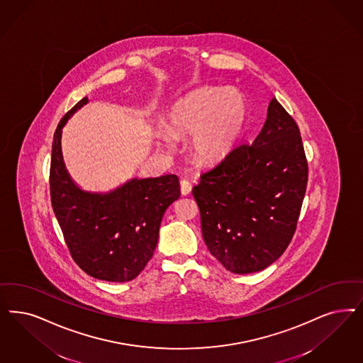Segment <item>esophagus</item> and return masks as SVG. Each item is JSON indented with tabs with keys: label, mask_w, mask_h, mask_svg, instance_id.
<instances>
[{
	"label": "esophagus",
	"mask_w": 363,
	"mask_h": 363,
	"mask_svg": "<svg viewBox=\"0 0 363 363\" xmlns=\"http://www.w3.org/2000/svg\"><path fill=\"white\" fill-rule=\"evenodd\" d=\"M191 191V184L186 181V179H182L181 181V193L182 196H189Z\"/></svg>",
	"instance_id": "obj_1"
}]
</instances>
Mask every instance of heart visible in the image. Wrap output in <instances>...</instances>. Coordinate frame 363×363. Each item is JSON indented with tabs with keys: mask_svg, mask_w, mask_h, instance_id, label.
I'll list each match as a JSON object with an SVG mask.
<instances>
[{
	"mask_svg": "<svg viewBox=\"0 0 363 363\" xmlns=\"http://www.w3.org/2000/svg\"><path fill=\"white\" fill-rule=\"evenodd\" d=\"M247 113V99L238 89L201 88L175 103L167 128L177 138L193 135L190 149L199 162H217L238 143Z\"/></svg>",
	"mask_w": 363,
	"mask_h": 363,
	"instance_id": "obj_1",
	"label": "heart"
}]
</instances>
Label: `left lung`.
Returning a JSON list of instances; mask_svg holds the SVG:
<instances>
[{
    "mask_svg": "<svg viewBox=\"0 0 363 363\" xmlns=\"http://www.w3.org/2000/svg\"><path fill=\"white\" fill-rule=\"evenodd\" d=\"M307 179L299 127L274 98L253 143L238 145L193 188L209 252L238 275L269 267L295 233Z\"/></svg>",
    "mask_w": 363,
    "mask_h": 363,
    "instance_id": "8db88e82",
    "label": "left lung"
}]
</instances>
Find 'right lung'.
Instances as JSON below:
<instances>
[{
  "instance_id": "obj_1",
  "label": "right lung",
  "mask_w": 363,
  "mask_h": 363,
  "mask_svg": "<svg viewBox=\"0 0 363 363\" xmlns=\"http://www.w3.org/2000/svg\"><path fill=\"white\" fill-rule=\"evenodd\" d=\"M83 98L57 125L50 160V201L75 263L95 279L125 283L149 263L166 209L179 199L175 174L131 178L107 193L79 188L62 152L63 127L87 104Z\"/></svg>"
}]
</instances>
